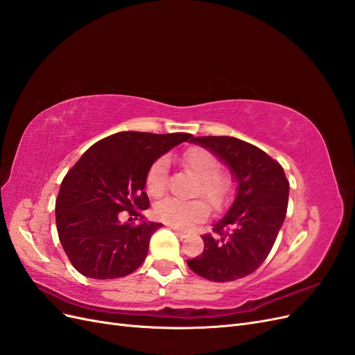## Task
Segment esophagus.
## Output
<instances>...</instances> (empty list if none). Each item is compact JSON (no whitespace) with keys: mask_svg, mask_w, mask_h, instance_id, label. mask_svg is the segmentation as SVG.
Returning a JSON list of instances; mask_svg holds the SVG:
<instances>
[{"mask_svg":"<svg viewBox=\"0 0 355 355\" xmlns=\"http://www.w3.org/2000/svg\"><path fill=\"white\" fill-rule=\"evenodd\" d=\"M171 230H173L178 235H180V237H187L188 235V231H185V230H180V228H176V227H170Z\"/></svg>","mask_w":355,"mask_h":355,"instance_id":"34e87169","label":"esophagus"}]
</instances>
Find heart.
I'll list each match as a JSON object with an SVG mask.
<instances>
[{"mask_svg": "<svg viewBox=\"0 0 355 355\" xmlns=\"http://www.w3.org/2000/svg\"><path fill=\"white\" fill-rule=\"evenodd\" d=\"M182 164L198 178L196 194L202 196L214 209L223 207L230 200L231 178L218 170V158L206 148H189L182 155ZM167 188V161L157 159L146 173V189L153 197H161ZM155 216L176 228H191L207 218L209 207L202 200L166 198L154 209Z\"/></svg>", "mask_w": 355, "mask_h": 355, "instance_id": "b5f03b06", "label": "heart"}]
</instances>
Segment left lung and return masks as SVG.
I'll list each match as a JSON object with an SVG mask.
<instances>
[{"label": "left lung", "mask_w": 355, "mask_h": 355, "mask_svg": "<svg viewBox=\"0 0 355 355\" xmlns=\"http://www.w3.org/2000/svg\"><path fill=\"white\" fill-rule=\"evenodd\" d=\"M191 144L209 149L230 168L237 192L231 207L202 235L204 250L187 263L210 282H234L256 271L270 254L286 218L288 180L283 167L257 146L231 136H202Z\"/></svg>", "instance_id": "8db88e82"}]
</instances>
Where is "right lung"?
<instances>
[{"instance_id":"add662e5","label":"right lung","mask_w":355,"mask_h":355,"mask_svg":"<svg viewBox=\"0 0 355 355\" xmlns=\"http://www.w3.org/2000/svg\"><path fill=\"white\" fill-rule=\"evenodd\" d=\"M191 137L120 132L90 146L68 171L56 200V225L63 250L80 274L112 280L142 265L149 240L163 225H132L121 216L127 210L137 219L149 207L144 191L149 167Z\"/></svg>"}]
</instances>
